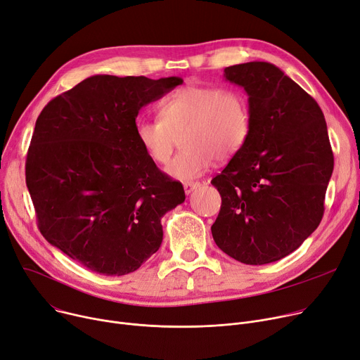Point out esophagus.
<instances>
[{
	"label": "esophagus",
	"mask_w": 360,
	"mask_h": 360,
	"mask_svg": "<svg viewBox=\"0 0 360 360\" xmlns=\"http://www.w3.org/2000/svg\"><path fill=\"white\" fill-rule=\"evenodd\" d=\"M183 187H184L186 195H190V193L193 192V190H196L198 187H200V183H199V181H186V183L183 184Z\"/></svg>",
	"instance_id": "obj_1"
}]
</instances>
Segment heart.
<instances>
[{"mask_svg": "<svg viewBox=\"0 0 360 360\" xmlns=\"http://www.w3.org/2000/svg\"><path fill=\"white\" fill-rule=\"evenodd\" d=\"M158 113L160 120H136V139L151 161L164 165L181 135L184 148L168 174L183 181L202 176L215 158L226 161L237 155L250 134L248 101L236 89L188 84L168 96Z\"/></svg>", "mask_w": 360, "mask_h": 360, "instance_id": "obj_1", "label": "heart"}]
</instances>
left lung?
Here are the masks:
<instances>
[{"label":"left lung","instance_id":"8db88e82","mask_svg":"<svg viewBox=\"0 0 360 360\" xmlns=\"http://www.w3.org/2000/svg\"><path fill=\"white\" fill-rule=\"evenodd\" d=\"M248 96L250 134L212 179L222 198L217 245L245 264L278 262L320 225L333 153L324 115L281 68L247 62L224 70Z\"/></svg>","mask_w":360,"mask_h":360}]
</instances>
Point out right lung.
<instances>
[{
  "instance_id": "right-lung-1",
  "label": "right lung",
  "mask_w": 360,
  "mask_h": 360,
  "mask_svg": "<svg viewBox=\"0 0 360 360\" xmlns=\"http://www.w3.org/2000/svg\"><path fill=\"white\" fill-rule=\"evenodd\" d=\"M180 77L93 75L51 100L36 120L26 184L49 244L104 276L135 271L162 243L161 218L184 188L139 145V110Z\"/></svg>"
}]
</instances>
